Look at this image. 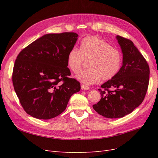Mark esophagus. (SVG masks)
<instances>
[{
	"label": "esophagus",
	"instance_id": "esophagus-1",
	"mask_svg": "<svg viewBox=\"0 0 158 158\" xmlns=\"http://www.w3.org/2000/svg\"><path fill=\"white\" fill-rule=\"evenodd\" d=\"M81 88H82V90H88L89 89V88L88 86V85H81Z\"/></svg>",
	"mask_w": 158,
	"mask_h": 158
}]
</instances>
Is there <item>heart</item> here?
I'll list each match as a JSON object with an SVG mask.
<instances>
[{"mask_svg":"<svg viewBox=\"0 0 158 158\" xmlns=\"http://www.w3.org/2000/svg\"><path fill=\"white\" fill-rule=\"evenodd\" d=\"M85 60L89 61V69L76 75V78L83 84L91 85L98 83L101 78L104 80L113 78L121 68L123 55L118 49L99 37L88 36L81 41L80 50L76 47L70 50L67 66L76 74Z\"/></svg>","mask_w":158,"mask_h":158,"instance_id":"1","label":"heart"}]
</instances>
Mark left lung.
Segmentation results:
<instances>
[{
	"label": "left lung",
	"instance_id": "8db88e82",
	"mask_svg": "<svg viewBox=\"0 0 158 158\" xmlns=\"http://www.w3.org/2000/svg\"><path fill=\"white\" fill-rule=\"evenodd\" d=\"M123 52V65L118 73L101 85L102 98L93 108L109 118L125 117L142 103L147 92L150 68L133 42L116 37Z\"/></svg>",
	"mask_w": 158,
	"mask_h": 158
}]
</instances>
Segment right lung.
I'll return each instance as SVG.
<instances>
[{
	"instance_id": "right-lung-1",
	"label": "right lung",
	"mask_w": 158,
	"mask_h": 158,
	"mask_svg": "<svg viewBox=\"0 0 158 158\" xmlns=\"http://www.w3.org/2000/svg\"><path fill=\"white\" fill-rule=\"evenodd\" d=\"M78 35L74 32L49 33L18 54L12 82L24 111L33 117L50 119L63 113L80 84L69 78L67 56Z\"/></svg>"
}]
</instances>
